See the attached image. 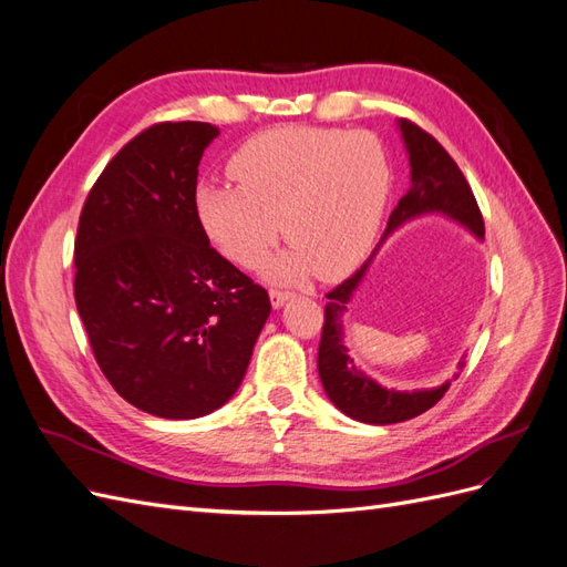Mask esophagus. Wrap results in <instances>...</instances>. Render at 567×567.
<instances>
[{"label": "esophagus", "instance_id": "1", "mask_svg": "<svg viewBox=\"0 0 567 567\" xmlns=\"http://www.w3.org/2000/svg\"><path fill=\"white\" fill-rule=\"evenodd\" d=\"M290 296H293V293H290V290H284V288H271L269 290V298H271L274 307H281Z\"/></svg>", "mask_w": 567, "mask_h": 567}]
</instances>
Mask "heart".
I'll return each instance as SVG.
<instances>
[{
    "label": "heart",
    "mask_w": 567,
    "mask_h": 567,
    "mask_svg": "<svg viewBox=\"0 0 567 567\" xmlns=\"http://www.w3.org/2000/svg\"><path fill=\"white\" fill-rule=\"evenodd\" d=\"M238 188L198 184L194 213L210 244L241 267H257L284 234L293 248L271 277L350 274L373 246L390 196V161L379 136L288 125L250 136L227 163Z\"/></svg>",
    "instance_id": "1"
}]
</instances>
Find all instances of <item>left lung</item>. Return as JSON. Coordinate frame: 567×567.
I'll use <instances>...</instances> for the list:
<instances>
[{"label":"left lung","instance_id":"8db88e82","mask_svg":"<svg viewBox=\"0 0 567 567\" xmlns=\"http://www.w3.org/2000/svg\"><path fill=\"white\" fill-rule=\"evenodd\" d=\"M400 130L409 151L411 186L400 198L398 208L392 210L383 236L402 227L411 217H419L423 213H442L466 225L475 236L483 238V213H480L471 184L463 177L454 158L442 148L433 134H427L423 127L411 123V120L402 117ZM367 267L369 262H364L350 279L326 293L329 302H326L323 310L317 367L326 394H329V400L342 414L362 423L388 425L409 421L435 406L442 400V394L447 392L450 383L433 390L398 392L381 388L375 381L367 379L362 371H357L354 362L348 357V348L342 346V315H346L357 286L362 284Z\"/></svg>","mask_w":567,"mask_h":567}]
</instances>
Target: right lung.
<instances>
[{
  "mask_svg": "<svg viewBox=\"0 0 567 567\" xmlns=\"http://www.w3.org/2000/svg\"><path fill=\"white\" fill-rule=\"evenodd\" d=\"M210 123H156L120 148L82 205L75 305L120 398L198 419L241 385L271 312L267 290L203 234L194 194Z\"/></svg>",
  "mask_w": 567,
  "mask_h": 567,
  "instance_id": "right-lung-1",
  "label": "right lung"
}]
</instances>
